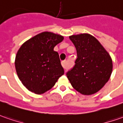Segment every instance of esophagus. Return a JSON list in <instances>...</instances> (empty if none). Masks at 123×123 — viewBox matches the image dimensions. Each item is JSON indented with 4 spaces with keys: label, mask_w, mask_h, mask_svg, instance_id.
I'll return each mask as SVG.
<instances>
[{
    "label": "esophagus",
    "mask_w": 123,
    "mask_h": 123,
    "mask_svg": "<svg viewBox=\"0 0 123 123\" xmlns=\"http://www.w3.org/2000/svg\"><path fill=\"white\" fill-rule=\"evenodd\" d=\"M61 64H62V67L65 68V69H66L67 67H66V62H65V61L62 62Z\"/></svg>",
    "instance_id": "obj_1"
}]
</instances>
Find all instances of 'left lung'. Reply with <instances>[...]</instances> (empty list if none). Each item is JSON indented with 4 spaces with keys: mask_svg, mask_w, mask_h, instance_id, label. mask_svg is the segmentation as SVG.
Returning a JSON list of instances; mask_svg holds the SVG:
<instances>
[{
    "mask_svg": "<svg viewBox=\"0 0 123 123\" xmlns=\"http://www.w3.org/2000/svg\"><path fill=\"white\" fill-rule=\"evenodd\" d=\"M69 39L75 45L77 58L67 73L73 87L83 95H91L107 83L112 71L109 54L96 37L87 33L73 35Z\"/></svg>",
    "mask_w": 123,
    "mask_h": 123,
    "instance_id": "obj_1",
    "label": "left lung"
}]
</instances>
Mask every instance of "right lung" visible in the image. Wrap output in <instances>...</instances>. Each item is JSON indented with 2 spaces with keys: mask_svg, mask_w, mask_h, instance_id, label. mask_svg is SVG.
<instances>
[{
  "mask_svg": "<svg viewBox=\"0 0 123 123\" xmlns=\"http://www.w3.org/2000/svg\"><path fill=\"white\" fill-rule=\"evenodd\" d=\"M62 36L42 32L25 42L15 57V68L23 85L30 92L42 94L50 90L64 74L58 53L54 48Z\"/></svg>",
  "mask_w": 123,
  "mask_h": 123,
  "instance_id": "obj_1",
  "label": "right lung"
}]
</instances>
